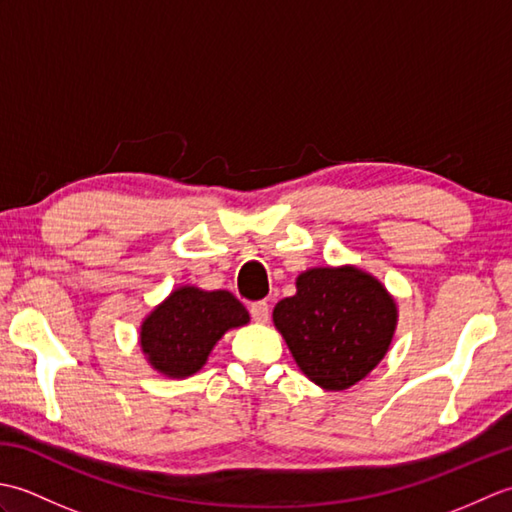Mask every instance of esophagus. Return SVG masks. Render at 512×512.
Here are the masks:
<instances>
[{"label":"esophagus","instance_id":"obj_1","mask_svg":"<svg viewBox=\"0 0 512 512\" xmlns=\"http://www.w3.org/2000/svg\"><path fill=\"white\" fill-rule=\"evenodd\" d=\"M250 317H253L257 323H266L270 319V306L266 301H257L250 306Z\"/></svg>","mask_w":512,"mask_h":512}]
</instances>
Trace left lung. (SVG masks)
I'll return each instance as SVG.
<instances>
[{
    "instance_id": "obj_1",
    "label": "left lung",
    "mask_w": 512,
    "mask_h": 512,
    "mask_svg": "<svg viewBox=\"0 0 512 512\" xmlns=\"http://www.w3.org/2000/svg\"><path fill=\"white\" fill-rule=\"evenodd\" d=\"M299 369L328 391L356 385L383 361L394 339V297L356 266L310 268L297 277V295L273 310Z\"/></svg>"
}]
</instances>
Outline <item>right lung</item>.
<instances>
[{
	"label": "right lung",
	"instance_id": "obj_1",
	"mask_svg": "<svg viewBox=\"0 0 512 512\" xmlns=\"http://www.w3.org/2000/svg\"><path fill=\"white\" fill-rule=\"evenodd\" d=\"M250 321L246 308L228 290L180 286L147 314L140 347L156 372L187 378L200 372L224 332Z\"/></svg>",
	"mask_w": 512,
	"mask_h": 512
}]
</instances>
